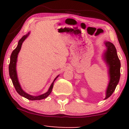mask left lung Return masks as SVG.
I'll return each mask as SVG.
<instances>
[{
    "instance_id": "1",
    "label": "left lung",
    "mask_w": 129,
    "mask_h": 129,
    "mask_svg": "<svg viewBox=\"0 0 129 129\" xmlns=\"http://www.w3.org/2000/svg\"><path fill=\"white\" fill-rule=\"evenodd\" d=\"M107 51L104 54V59L109 67V74H110V82L108 85L106 97L107 99L115 91L117 84H118L120 78V60L117 55L115 45L110 42H105Z\"/></svg>"
}]
</instances>
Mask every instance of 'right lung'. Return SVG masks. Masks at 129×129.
Segmentation results:
<instances>
[{
    "instance_id": "right-lung-1",
    "label": "right lung",
    "mask_w": 129,
    "mask_h": 129,
    "mask_svg": "<svg viewBox=\"0 0 129 129\" xmlns=\"http://www.w3.org/2000/svg\"><path fill=\"white\" fill-rule=\"evenodd\" d=\"M29 33L28 35H25L22 38L19 40L18 42V45H17V47L13 51L12 53H11V57H10V65H9V74H10V76L11 78V80H12V82L13 85H14V88L17 92L20 94L22 96H23L25 98L28 99L29 100H42V99L45 98L48 96V95L51 93V91H52L53 87V83H54V81H55L56 78L58 77L57 76L56 78V79L54 80L53 82L51 84V85H50V87L49 88V90L47 91V93H44V94H41V95L38 96H31L29 95V94H27V93L25 92L22 89L21 87H20V84H19V82L18 81V79H17V73H16V62H17V55H18V53L19 51H20V48H21L22 43H23V41H25V39L27 38V36H28Z\"/></svg>"
}]
</instances>
